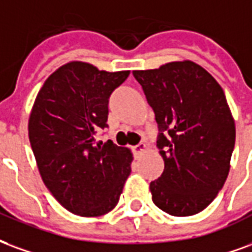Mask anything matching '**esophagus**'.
Listing matches in <instances>:
<instances>
[{
    "label": "esophagus",
    "instance_id": "1",
    "mask_svg": "<svg viewBox=\"0 0 252 252\" xmlns=\"http://www.w3.org/2000/svg\"><path fill=\"white\" fill-rule=\"evenodd\" d=\"M146 148H148V146H146L145 144H138V145H135V146H133L134 156L137 157V156H139L141 153H144L145 150H146Z\"/></svg>",
    "mask_w": 252,
    "mask_h": 252
}]
</instances>
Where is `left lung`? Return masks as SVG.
I'll use <instances>...</instances> for the list:
<instances>
[{
  "label": "left lung",
  "mask_w": 252,
  "mask_h": 252,
  "mask_svg": "<svg viewBox=\"0 0 252 252\" xmlns=\"http://www.w3.org/2000/svg\"><path fill=\"white\" fill-rule=\"evenodd\" d=\"M158 125L161 177L153 203L172 216L207 208L223 188L235 146V121L223 88L190 60L133 71Z\"/></svg>",
  "instance_id": "obj_1"
}]
</instances>
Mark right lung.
<instances>
[{
    "instance_id": "1",
    "label": "right lung",
    "mask_w": 252,
    "mask_h": 252,
    "mask_svg": "<svg viewBox=\"0 0 252 252\" xmlns=\"http://www.w3.org/2000/svg\"><path fill=\"white\" fill-rule=\"evenodd\" d=\"M128 73L69 62L49 75L34 99L28 135L40 176L53 197L79 216L115 208L131 172L130 149L95 141L107 126L108 98Z\"/></svg>"
}]
</instances>
